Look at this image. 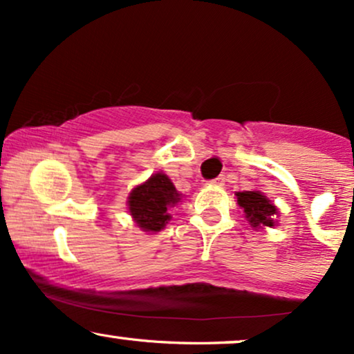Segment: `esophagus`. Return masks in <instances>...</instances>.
Returning a JSON list of instances; mask_svg holds the SVG:
<instances>
[{"label": "esophagus", "instance_id": "obj_1", "mask_svg": "<svg viewBox=\"0 0 354 354\" xmlns=\"http://www.w3.org/2000/svg\"><path fill=\"white\" fill-rule=\"evenodd\" d=\"M209 185L223 186V185H225V178H223V176H219V178H216V180H211V181H209Z\"/></svg>", "mask_w": 354, "mask_h": 354}]
</instances>
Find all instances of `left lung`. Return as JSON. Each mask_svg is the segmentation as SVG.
<instances>
[{"label":"left lung","mask_w":354,"mask_h":354,"mask_svg":"<svg viewBox=\"0 0 354 354\" xmlns=\"http://www.w3.org/2000/svg\"><path fill=\"white\" fill-rule=\"evenodd\" d=\"M238 205L245 211L246 219L253 228L274 226L278 218V208L268 200L261 191H238Z\"/></svg>","instance_id":"1"}]
</instances>
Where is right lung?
I'll return each mask as SVG.
<instances>
[{"instance_id":"obj_1","label":"right lung","mask_w":354,"mask_h":354,"mask_svg":"<svg viewBox=\"0 0 354 354\" xmlns=\"http://www.w3.org/2000/svg\"><path fill=\"white\" fill-rule=\"evenodd\" d=\"M181 200L174 185L165 173H154L128 196V209L138 226L143 231L158 233L171 219L169 209Z\"/></svg>"}]
</instances>
